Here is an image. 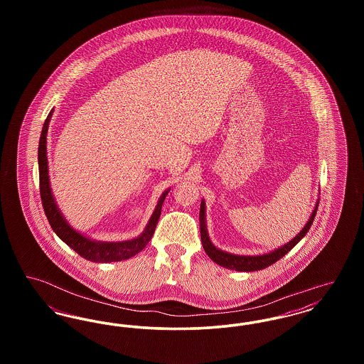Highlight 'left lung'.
Returning <instances> with one entry per match:
<instances>
[{
  "label": "left lung",
  "instance_id": "obj_1",
  "mask_svg": "<svg viewBox=\"0 0 364 364\" xmlns=\"http://www.w3.org/2000/svg\"><path fill=\"white\" fill-rule=\"evenodd\" d=\"M318 205H319V199L316 200V205L312 210L311 217L307 221V224L304 228L296 235L292 240L281 247H278L276 250L262 254V255H236V254H230L220 250L218 247H215L210 237H208V225H206V203L202 199L200 203V211H199V224H200V239H202V244L203 248L208 255V258L215 262L217 264L225 267V269H230V270H236V272H257V270H262L264 267L272 266L273 263H276L278 259H281L282 257H285V254H288L297 242H300L307 232L310 230L312 221L315 218L316 210H318Z\"/></svg>",
  "mask_w": 364,
  "mask_h": 364
}]
</instances>
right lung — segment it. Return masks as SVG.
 I'll use <instances>...</instances> for the list:
<instances>
[{
  "instance_id": "1",
  "label": "right lung",
  "mask_w": 364,
  "mask_h": 364,
  "mask_svg": "<svg viewBox=\"0 0 364 364\" xmlns=\"http://www.w3.org/2000/svg\"><path fill=\"white\" fill-rule=\"evenodd\" d=\"M52 112L48 114V119L45 120L42 134L39 138V147H38V166H39V191H41V199L45 214L49 220V224L52 226L55 235L70 247L73 251H76L82 258L95 263H110V262H120V260L129 259L139 254L147 242L151 240L154 230H156L161 208L164 205V200L166 195L169 193L171 188L162 192V195L158 199L154 213L151 214L144 230L139 235L138 237H134L131 240L124 242H100L92 240L85 236L83 233L77 232L70 226V223L64 218L63 213L57 206V202L53 195L50 180H49V162H48V129L49 122L53 116Z\"/></svg>"
}]
</instances>
